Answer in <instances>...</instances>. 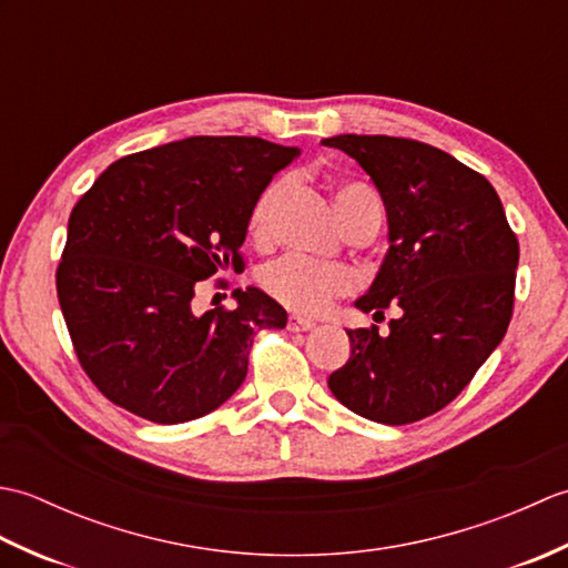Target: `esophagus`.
I'll return each instance as SVG.
<instances>
[{
  "instance_id": "obj_1",
  "label": "esophagus",
  "mask_w": 568,
  "mask_h": 568,
  "mask_svg": "<svg viewBox=\"0 0 568 568\" xmlns=\"http://www.w3.org/2000/svg\"><path fill=\"white\" fill-rule=\"evenodd\" d=\"M312 327H315V322H312V320H305L300 315L287 317V329H291V332H310Z\"/></svg>"
}]
</instances>
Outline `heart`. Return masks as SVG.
<instances>
[{"label":"heart","instance_id":"heart-1","mask_svg":"<svg viewBox=\"0 0 568 568\" xmlns=\"http://www.w3.org/2000/svg\"><path fill=\"white\" fill-rule=\"evenodd\" d=\"M285 190V180L268 185L251 210L248 229L256 239H268L271 234V216L273 207L281 200ZM361 204H373L381 210L376 192L361 183H346L336 190V210H339L342 222ZM261 283L277 303L287 310L300 312V315H322L329 310L336 297L348 295L356 287V275L346 265L317 263L303 256H285L263 268Z\"/></svg>","mask_w":568,"mask_h":568}]
</instances>
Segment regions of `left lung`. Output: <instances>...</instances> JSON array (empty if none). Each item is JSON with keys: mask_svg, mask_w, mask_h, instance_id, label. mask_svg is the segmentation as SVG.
I'll return each instance as SVG.
<instances>
[{"mask_svg": "<svg viewBox=\"0 0 568 568\" xmlns=\"http://www.w3.org/2000/svg\"><path fill=\"white\" fill-rule=\"evenodd\" d=\"M364 168L388 216V253L356 300L388 334L346 329L352 356L329 390L352 413L409 425L439 413L496 352L513 317L517 236L488 180L427 143L342 134L322 141Z\"/></svg>", "mask_w": 568, "mask_h": 568, "instance_id": "obj_1", "label": "left lung"}]
</instances>
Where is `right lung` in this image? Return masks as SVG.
Instances as JSON below:
<instances>
[{
  "label": "right lung",
  "instance_id": "right-lung-1",
  "mask_svg": "<svg viewBox=\"0 0 568 568\" xmlns=\"http://www.w3.org/2000/svg\"><path fill=\"white\" fill-rule=\"evenodd\" d=\"M297 155L258 136H190L119 159L72 207L58 303L114 405L159 425L207 415L244 383L253 334L285 327L258 287L202 315L192 297L241 265L253 204Z\"/></svg>",
  "mask_w": 568,
  "mask_h": 568
}]
</instances>
